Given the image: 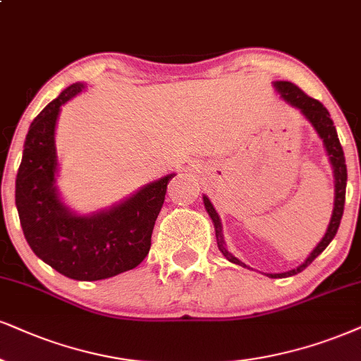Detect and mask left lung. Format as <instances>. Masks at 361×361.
<instances>
[{
	"label": "left lung",
	"mask_w": 361,
	"mask_h": 361,
	"mask_svg": "<svg viewBox=\"0 0 361 361\" xmlns=\"http://www.w3.org/2000/svg\"><path fill=\"white\" fill-rule=\"evenodd\" d=\"M274 87H276V90H278L279 95H281L289 105L296 106V109L310 120L311 126L314 127V130H317L319 139L323 140V145H324V149H326L328 157H330V162L333 166V173H335V207H333L331 221H330V224H328V229H326V233H324L323 239L318 243V246L311 251V255L306 257L303 264L298 266L296 269L286 271V273L268 274L269 278H288V276L298 274V273H301L303 269L308 268L311 262H313L319 255H322L324 249H326L328 244H330L333 241V238L336 235V231H338V228H340V221H341V216H343V207H345L346 164H345L343 149H341L340 139H338L336 128H335V126H333L330 112L324 109L322 102L311 99V97L306 95V93L301 90L300 87H296L295 83H291V82H274ZM202 199H204V206H206L207 214L211 216L212 222H214L217 247H219V251L224 255V257L228 261L234 262V264L243 266V268H247L243 261H239L238 257H234L228 251V247H226V244H224V238H222V224H221L219 214L216 212V209L211 204V201H209L207 195H204Z\"/></svg>",
	"instance_id": "1"
}]
</instances>
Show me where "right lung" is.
Listing matches in <instances>:
<instances>
[{"mask_svg": "<svg viewBox=\"0 0 361 361\" xmlns=\"http://www.w3.org/2000/svg\"><path fill=\"white\" fill-rule=\"evenodd\" d=\"M83 88V83L65 88L31 122L15 201L26 241L39 259L66 278L99 281L133 269L149 255L155 219L176 173L150 182L105 211L90 216L70 211L55 185V127L60 106Z\"/></svg>", "mask_w": 361, "mask_h": 361, "instance_id": "add662e5", "label": "right lung"}]
</instances>
